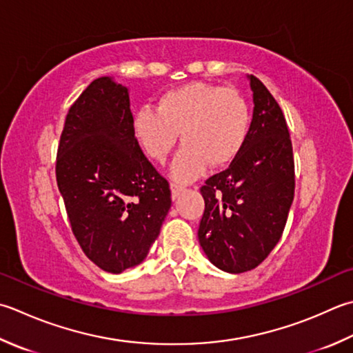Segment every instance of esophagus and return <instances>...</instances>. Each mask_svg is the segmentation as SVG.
<instances>
[{
    "instance_id": "esophagus-1",
    "label": "esophagus",
    "mask_w": 353,
    "mask_h": 353,
    "mask_svg": "<svg viewBox=\"0 0 353 353\" xmlns=\"http://www.w3.org/2000/svg\"><path fill=\"white\" fill-rule=\"evenodd\" d=\"M183 190H185L183 186L177 185V183H171V197H172V200H176L179 196H181V192Z\"/></svg>"
}]
</instances>
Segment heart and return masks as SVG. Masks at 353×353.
I'll list each match as a JSON object with an SVG mask.
<instances>
[{
	"mask_svg": "<svg viewBox=\"0 0 353 353\" xmlns=\"http://www.w3.org/2000/svg\"><path fill=\"white\" fill-rule=\"evenodd\" d=\"M250 130V107L237 90L208 82H190L168 90L157 101V112L142 108L134 114L133 131L143 153L163 162L183 147L170 165L179 183L194 181L206 165L219 168L239 154Z\"/></svg>",
	"mask_w": 353,
	"mask_h": 353,
	"instance_id": "b5f03b06",
	"label": "heart"
}]
</instances>
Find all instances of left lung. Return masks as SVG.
Returning a JSON list of instances; mask_svg holds the SVG:
<instances>
[{"label": "left lung", "instance_id": "1", "mask_svg": "<svg viewBox=\"0 0 353 353\" xmlns=\"http://www.w3.org/2000/svg\"><path fill=\"white\" fill-rule=\"evenodd\" d=\"M254 112L243 147L228 170L200 188L205 211L199 243L214 266L251 271L279 243L295 188L292 142L285 116L263 82L250 74Z\"/></svg>", "mask_w": 353, "mask_h": 353}]
</instances>
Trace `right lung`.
<instances>
[{"instance_id": "1", "label": "right lung", "mask_w": 353, "mask_h": 353, "mask_svg": "<svg viewBox=\"0 0 353 353\" xmlns=\"http://www.w3.org/2000/svg\"><path fill=\"white\" fill-rule=\"evenodd\" d=\"M57 182L74 237L96 266L121 274L142 263L171 191L136 141L128 88L110 76L94 79L68 110Z\"/></svg>"}]
</instances>
